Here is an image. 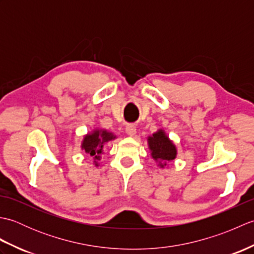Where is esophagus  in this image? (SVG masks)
Wrapping results in <instances>:
<instances>
[{"label": "esophagus", "mask_w": 254, "mask_h": 254, "mask_svg": "<svg viewBox=\"0 0 254 254\" xmlns=\"http://www.w3.org/2000/svg\"><path fill=\"white\" fill-rule=\"evenodd\" d=\"M126 132L127 133V135L133 136L136 134V127L134 124H127L126 127Z\"/></svg>", "instance_id": "1"}]
</instances>
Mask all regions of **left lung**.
I'll return each mask as SVG.
<instances>
[{"mask_svg":"<svg viewBox=\"0 0 254 254\" xmlns=\"http://www.w3.org/2000/svg\"><path fill=\"white\" fill-rule=\"evenodd\" d=\"M148 148L153 159L158 163L160 168H165L169 161L177 157V147L174 142L167 135L163 128H159L153 135L147 137Z\"/></svg>","mask_w":254,"mask_h":254,"instance_id":"obj_1","label":"left lung"}]
</instances>
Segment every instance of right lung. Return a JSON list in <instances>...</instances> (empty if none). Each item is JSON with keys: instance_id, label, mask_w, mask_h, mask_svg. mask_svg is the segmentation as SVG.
<instances>
[{"instance_id": "obj_1", "label": "right lung", "mask_w": 254, "mask_h": 254, "mask_svg": "<svg viewBox=\"0 0 254 254\" xmlns=\"http://www.w3.org/2000/svg\"><path fill=\"white\" fill-rule=\"evenodd\" d=\"M116 138L117 136L115 134L105 128H94L93 131L84 135L80 148L94 158L95 166L98 167V161L101 159V155L104 154L105 144Z\"/></svg>"}]
</instances>
